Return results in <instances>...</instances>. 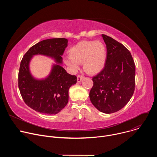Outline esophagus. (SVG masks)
I'll return each instance as SVG.
<instances>
[{
	"instance_id": "1",
	"label": "esophagus",
	"mask_w": 157,
	"mask_h": 157,
	"mask_svg": "<svg viewBox=\"0 0 157 157\" xmlns=\"http://www.w3.org/2000/svg\"><path fill=\"white\" fill-rule=\"evenodd\" d=\"M84 77V76L83 75H78V76H77V81H78V82H80Z\"/></svg>"
}]
</instances>
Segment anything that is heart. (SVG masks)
Masks as SVG:
<instances>
[{"mask_svg": "<svg viewBox=\"0 0 157 157\" xmlns=\"http://www.w3.org/2000/svg\"><path fill=\"white\" fill-rule=\"evenodd\" d=\"M70 57L65 59V63L76 71L79 64L83 63L84 70L89 74H97L104 68L106 61V48L99 40H84L77 43L70 50Z\"/></svg>", "mask_w": 157, "mask_h": 157, "instance_id": "obj_1", "label": "heart"}]
</instances>
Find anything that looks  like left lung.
Wrapping results in <instances>:
<instances>
[{
    "instance_id": "8db88e82",
    "label": "left lung",
    "mask_w": 157,
    "mask_h": 157,
    "mask_svg": "<svg viewBox=\"0 0 157 157\" xmlns=\"http://www.w3.org/2000/svg\"><path fill=\"white\" fill-rule=\"evenodd\" d=\"M106 44L107 58L102 71L93 77L89 98L94 107L105 114L123 108L135 91L136 66L130 52L123 44L102 35Z\"/></svg>"
}]
</instances>
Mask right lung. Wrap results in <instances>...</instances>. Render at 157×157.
Returning a JSON list of instances; mask_svg holds the SVG:
<instances>
[{
    "label": "right lung",
    "instance_id": "add662e5",
    "mask_svg": "<svg viewBox=\"0 0 157 157\" xmlns=\"http://www.w3.org/2000/svg\"><path fill=\"white\" fill-rule=\"evenodd\" d=\"M68 40L63 38L44 40L32 46L22 58L18 76V86L25 103L40 113L56 114L68 102L70 87L76 83L77 77L67 73L59 64L53 66L49 76L43 80L34 79L29 71L33 55H43L61 63Z\"/></svg>",
    "mask_w": 157,
    "mask_h": 157
}]
</instances>
